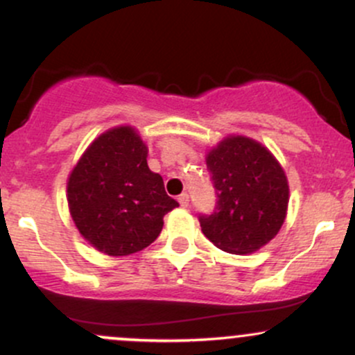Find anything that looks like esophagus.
I'll list each match as a JSON object with an SVG mask.
<instances>
[{"instance_id": "1", "label": "esophagus", "mask_w": 355, "mask_h": 355, "mask_svg": "<svg viewBox=\"0 0 355 355\" xmlns=\"http://www.w3.org/2000/svg\"><path fill=\"white\" fill-rule=\"evenodd\" d=\"M189 195L187 193H182L180 197H178V203H180V207H183V209H185V207H189Z\"/></svg>"}]
</instances>
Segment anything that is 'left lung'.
I'll use <instances>...</instances> for the list:
<instances>
[{"instance_id":"left-lung-1","label":"left lung","mask_w":355,"mask_h":355,"mask_svg":"<svg viewBox=\"0 0 355 355\" xmlns=\"http://www.w3.org/2000/svg\"><path fill=\"white\" fill-rule=\"evenodd\" d=\"M217 205L200 215L203 235L229 254H252L279 234L288 207V182L267 146L229 135L205 157Z\"/></svg>"}]
</instances>
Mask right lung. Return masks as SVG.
I'll use <instances>...</instances> for the list:
<instances>
[{"label":"right lung","mask_w":355,"mask_h":355,"mask_svg":"<svg viewBox=\"0 0 355 355\" xmlns=\"http://www.w3.org/2000/svg\"><path fill=\"white\" fill-rule=\"evenodd\" d=\"M146 157L148 146L137 130L120 125L96 137L70 172V215L81 237L101 254L144 250L160 235L165 214L178 207Z\"/></svg>","instance_id":"add662e5"}]
</instances>
